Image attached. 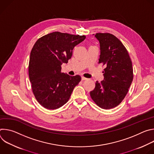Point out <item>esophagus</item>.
I'll use <instances>...</instances> for the list:
<instances>
[{"instance_id": "esophagus-1", "label": "esophagus", "mask_w": 154, "mask_h": 154, "mask_svg": "<svg viewBox=\"0 0 154 154\" xmlns=\"http://www.w3.org/2000/svg\"><path fill=\"white\" fill-rule=\"evenodd\" d=\"M82 80H87L88 79L86 78V77H83V76H82Z\"/></svg>"}]
</instances>
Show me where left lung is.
Masks as SVG:
<instances>
[{
    "instance_id": "8db88e82",
    "label": "left lung",
    "mask_w": 154,
    "mask_h": 154,
    "mask_svg": "<svg viewBox=\"0 0 154 154\" xmlns=\"http://www.w3.org/2000/svg\"><path fill=\"white\" fill-rule=\"evenodd\" d=\"M100 42L99 63L105 66L104 79L96 81L90 96L97 105L111 109L119 105L128 91L134 78L132 63L128 52L121 41L109 33H97Z\"/></svg>"
}]
</instances>
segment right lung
Instances as JSON below:
<instances>
[{
    "instance_id": "obj_1",
    "label": "right lung",
    "mask_w": 154,
    "mask_h": 154,
    "mask_svg": "<svg viewBox=\"0 0 154 154\" xmlns=\"http://www.w3.org/2000/svg\"><path fill=\"white\" fill-rule=\"evenodd\" d=\"M85 35L55 32L39 38L31 51L29 75L33 93L39 103L48 109L59 108L70 98L80 75L71 76L61 72L68 63L74 48Z\"/></svg>"
}]
</instances>
